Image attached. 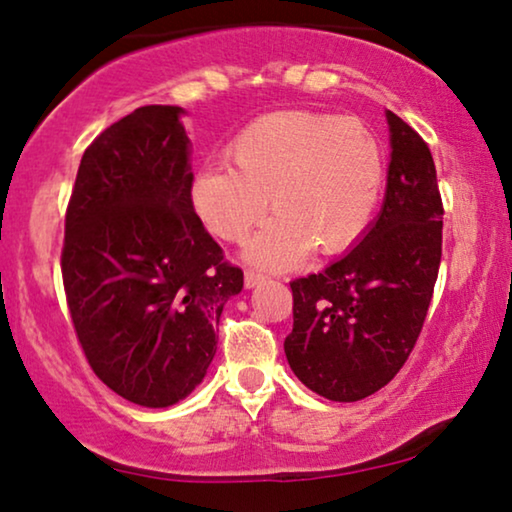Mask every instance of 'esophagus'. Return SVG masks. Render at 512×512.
I'll list each match as a JSON object with an SVG mask.
<instances>
[{"mask_svg":"<svg viewBox=\"0 0 512 512\" xmlns=\"http://www.w3.org/2000/svg\"><path fill=\"white\" fill-rule=\"evenodd\" d=\"M263 282H265V277L261 275V272H254V270L244 272V286H247V289H256V286Z\"/></svg>","mask_w":512,"mask_h":512,"instance_id":"34e87169","label":"esophagus"}]
</instances>
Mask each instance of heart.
Here are the masks:
<instances>
[{"instance_id": "b5f03b06", "label": "heart", "mask_w": 512, "mask_h": 512, "mask_svg": "<svg viewBox=\"0 0 512 512\" xmlns=\"http://www.w3.org/2000/svg\"><path fill=\"white\" fill-rule=\"evenodd\" d=\"M228 167L193 177L191 202L209 233L249 242L247 258L268 270L298 265L317 247L338 254L366 233L384 184L380 139L359 118L286 109L256 118L228 146Z\"/></svg>"}]
</instances>
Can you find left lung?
<instances>
[{"instance_id":"obj_1","label":"left lung","mask_w":512,"mask_h":512,"mask_svg":"<svg viewBox=\"0 0 512 512\" xmlns=\"http://www.w3.org/2000/svg\"><path fill=\"white\" fill-rule=\"evenodd\" d=\"M391 163L382 212L319 275L293 279L284 352L328 401H361L394 380L422 333L443 254V200L429 146L387 111Z\"/></svg>"}]
</instances>
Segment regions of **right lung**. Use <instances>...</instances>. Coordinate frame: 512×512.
Listing matches in <instances>:
<instances>
[{
	"mask_svg": "<svg viewBox=\"0 0 512 512\" xmlns=\"http://www.w3.org/2000/svg\"><path fill=\"white\" fill-rule=\"evenodd\" d=\"M181 107H139L83 153L65 216L62 284L93 373L144 408L179 403L216 354L242 291L191 202Z\"/></svg>",
	"mask_w": 512,
	"mask_h": 512,
	"instance_id": "1",
	"label": "right lung"
}]
</instances>
